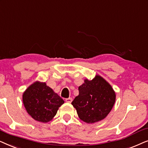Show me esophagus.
Listing matches in <instances>:
<instances>
[{
	"label": "esophagus",
	"instance_id": "34e87169",
	"mask_svg": "<svg viewBox=\"0 0 148 148\" xmlns=\"http://www.w3.org/2000/svg\"><path fill=\"white\" fill-rule=\"evenodd\" d=\"M66 101L67 102V103H71V102L72 101V98H71V97L66 98Z\"/></svg>",
	"mask_w": 148,
	"mask_h": 148
}]
</instances>
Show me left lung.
Returning a JSON list of instances; mask_svg holds the SVG:
<instances>
[{"label":"left lung","instance_id":"1","mask_svg":"<svg viewBox=\"0 0 148 148\" xmlns=\"http://www.w3.org/2000/svg\"><path fill=\"white\" fill-rule=\"evenodd\" d=\"M78 90L79 94L72 104L80 119L86 123H95L105 119L115 103L114 89L99 75H96L91 80H84Z\"/></svg>","mask_w":148,"mask_h":148}]
</instances>
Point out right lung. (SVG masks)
I'll return each instance as SVG.
<instances>
[{"label":"right lung","instance_id":"obj_1","mask_svg":"<svg viewBox=\"0 0 148 148\" xmlns=\"http://www.w3.org/2000/svg\"><path fill=\"white\" fill-rule=\"evenodd\" d=\"M23 103L29 115L41 123H48L56 115L64 101L47 85L36 81L23 93Z\"/></svg>","mask_w":148,"mask_h":148}]
</instances>
